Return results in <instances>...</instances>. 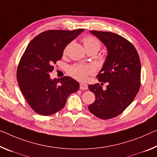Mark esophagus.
I'll return each instance as SVG.
<instances>
[{"instance_id":"1","label":"esophagus","mask_w":157,"mask_h":157,"mask_svg":"<svg viewBox=\"0 0 157 157\" xmlns=\"http://www.w3.org/2000/svg\"><path fill=\"white\" fill-rule=\"evenodd\" d=\"M79 88L82 90H86L88 89V85L84 83H80V84H79Z\"/></svg>"}]
</instances>
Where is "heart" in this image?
Segmentation results:
<instances>
[{
    "label": "heart",
    "instance_id": "b5f03b06",
    "mask_svg": "<svg viewBox=\"0 0 157 157\" xmlns=\"http://www.w3.org/2000/svg\"><path fill=\"white\" fill-rule=\"evenodd\" d=\"M82 43L86 51L94 49L98 52L101 47V42L94 36L84 37ZM68 73L77 80L85 82L89 75L95 73V68L89 64H74L69 67Z\"/></svg>",
    "mask_w": 157,
    "mask_h": 157
}]
</instances>
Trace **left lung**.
<instances>
[{
    "label": "left lung",
    "instance_id": "8db88e82",
    "mask_svg": "<svg viewBox=\"0 0 157 157\" xmlns=\"http://www.w3.org/2000/svg\"><path fill=\"white\" fill-rule=\"evenodd\" d=\"M108 49L105 63L97 75L98 81L108 83L104 90L100 84H89L96 100L88 108L97 117L109 119L122 113L132 103L140 86L141 65L133 44L118 34L90 31Z\"/></svg>",
    "mask_w": 157,
    "mask_h": 157
}]
</instances>
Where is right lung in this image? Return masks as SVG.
<instances>
[{
    "mask_svg": "<svg viewBox=\"0 0 157 157\" xmlns=\"http://www.w3.org/2000/svg\"><path fill=\"white\" fill-rule=\"evenodd\" d=\"M84 31L49 30L31 41L21 56L17 71L19 88L29 106L40 115L49 116L61 110L67 98L79 88L71 77L52 80L49 73L61 59L67 44Z\"/></svg>",
    "mask_w": 157,
    "mask_h": 157,
    "instance_id": "1",
    "label": "right lung"
}]
</instances>
